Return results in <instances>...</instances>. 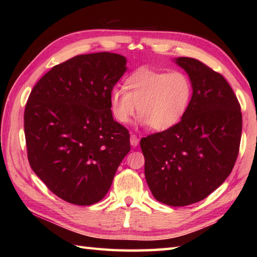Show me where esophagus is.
<instances>
[{
  "label": "esophagus",
  "instance_id": "1",
  "mask_svg": "<svg viewBox=\"0 0 257 257\" xmlns=\"http://www.w3.org/2000/svg\"><path fill=\"white\" fill-rule=\"evenodd\" d=\"M130 144H132L133 147L138 146V144H139V138L137 137V136H136V135H132V136H130Z\"/></svg>",
  "mask_w": 257,
  "mask_h": 257
}]
</instances>
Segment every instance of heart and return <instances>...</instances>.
<instances>
[{"label": "heart", "mask_w": 257, "mask_h": 257, "mask_svg": "<svg viewBox=\"0 0 257 257\" xmlns=\"http://www.w3.org/2000/svg\"><path fill=\"white\" fill-rule=\"evenodd\" d=\"M193 96L192 80L182 70L136 69L124 80L123 90L110 95V110L120 123H128L136 107L139 121L156 132H165L178 124L189 110Z\"/></svg>", "instance_id": "1"}]
</instances>
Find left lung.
<instances>
[{
	"mask_svg": "<svg viewBox=\"0 0 257 257\" xmlns=\"http://www.w3.org/2000/svg\"><path fill=\"white\" fill-rule=\"evenodd\" d=\"M177 64L193 84L178 124L140 140L145 176L161 203L184 206L205 199L230 176L242 136L241 105L223 76L195 58Z\"/></svg>",
	"mask_w": 257,
	"mask_h": 257,
	"instance_id": "8db88e82",
	"label": "left lung"
}]
</instances>
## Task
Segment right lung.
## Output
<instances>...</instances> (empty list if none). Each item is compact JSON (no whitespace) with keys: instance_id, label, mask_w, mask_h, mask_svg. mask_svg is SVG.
I'll return each mask as SVG.
<instances>
[{"instance_id":"add662e5","label":"right lung","mask_w":257,"mask_h":257,"mask_svg":"<svg viewBox=\"0 0 257 257\" xmlns=\"http://www.w3.org/2000/svg\"><path fill=\"white\" fill-rule=\"evenodd\" d=\"M125 63L114 53L77 55L54 66L29 96L27 159L46 187L68 203L99 202L130 150L128 129L114 121L109 105Z\"/></svg>"}]
</instances>
